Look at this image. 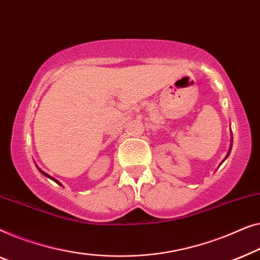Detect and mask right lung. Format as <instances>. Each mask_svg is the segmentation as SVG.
I'll return each mask as SVG.
<instances>
[{"mask_svg":"<svg viewBox=\"0 0 260 260\" xmlns=\"http://www.w3.org/2000/svg\"><path fill=\"white\" fill-rule=\"evenodd\" d=\"M39 171H40V172H41V173H42L43 175H46V177H47V178H50V179H52V180H54V181H55V182H57V184H58V185H61V184H60V182H58V181L56 180V179H54L53 177H50V175H49V174H47V173H45V172H43V171H41V170H39Z\"/></svg>","mask_w":260,"mask_h":260,"instance_id":"obj_1","label":"right lung"}]
</instances>
